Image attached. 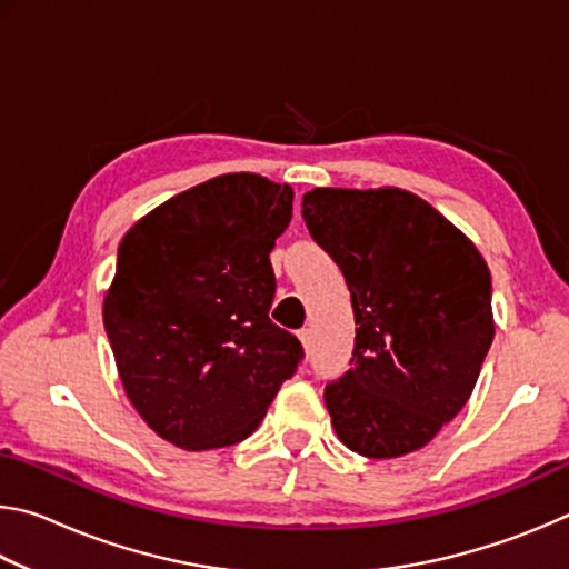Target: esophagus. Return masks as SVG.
Returning a JSON list of instances; mask_svg holds the SVG:
<instances>
[{
  "label": "esophagus",
  "instance_id": "1",
  "mask_svg": "<svg viewBox=\"0 0 569 569\" xmlns=\"http://www.w3.org/2000/svg\"><path fill=\"white\" fill-rule=\"evenodd\" d=\"M298 339H301V343L306 346V349H311V346H313V331L311 329H301V331H298Z\"/></svg>",
  "mask_w": 569,
  "mask_h": 569
}]
</instances>
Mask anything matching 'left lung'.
Wrapping results in <instances>:
<instances>
[{
	"label": "left lung",
	"mask_w": 569,
	"mask_h": 569,
	"mask_svg": "<svg viewBox=\"0 0 569 569\" xmlns=\"http://www.w3.org/2000/svg\"><path fill=\"white\" fill-rule=\"evenodd\" d=\"M301 208L341 268L359 326L349 371L323 389L336 435L371 459L417 451L465 407L492 346L485 258L399 188H316Z\"/></svg>",
	"instance_id": "8db88e82"
}]
</instances>
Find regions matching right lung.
<instances>
[{
    "instance_id": "right-lung-1",
    "label": "right lung",
    "mask_w": 569,
    "mask_h": 569,
    "mask_svg": "<svg viewBox=\"0 0 569 569\" xmlns=\"http://www.w3.org/2000/svg\"><path fill=\"white\" fill-rule=\"evenodd\" d=\"M293 190L233 172L170 198L128 230L104 331L132 407L182 449L243 441L303 361L271 321V250Z\"/></svg>"
}]
</instances>
